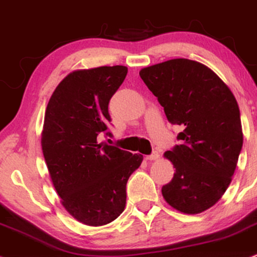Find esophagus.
<instances>
[{"label": "esophagus", "instance_id": "obj_1", "mask_svg": "<svg viewBox=\"0 0 257 257\" xmlns=\"http://www.w3.org/2000/svg\"><path fill=\"white\" fill-rule=\"evenodd\" d=\"M159 158H160V155H159L158 152H153L152 154H150V155L146 156V159L149 160V161H154V160H158Z\"/></svg>", "mask_w": 257, "mask_h": 257}]
</instances>
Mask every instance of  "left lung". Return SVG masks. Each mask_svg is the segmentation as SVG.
Instances as JSON below:
<instances>
[{"mask_svg":"<svg viewBox=\"0 0 257 257\" xmlns=\"http://www.w3.org/2000/svg\"><path fill=\"white\" fill-rule=\"evenodd\" d=\"M140 75L168 121L183 128L179 144L165 153L176 173L162 196L182 213L204 212L225 194L243 147L236 98L212 69L192 60H168Z\"/></svg>","mask_w":257,"mask_h":257,"instance_id":"obj_1","label":"left lung"}]
</instances>
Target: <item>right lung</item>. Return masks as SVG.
Instances as JSON below:
<instances>
[{
	"mask_svg": "<svg viewBox=\"0 0 257 257\" xmlns=\"http://www.w3.org/2000/svg\"><path fill=\"white\" fill-rule=\"evenodd\" d=\"M127 74L125 66L69 73L47 105L42 150L65 209L87 226L107 225L123 212L126 184L143 156L98 143L111 121L108 104Z\"/></svg>",
	"mask_w": 257,
	"mask_h": 257,
	"instance_id": "1",
	"label": "right lung"
}]
</instances>
